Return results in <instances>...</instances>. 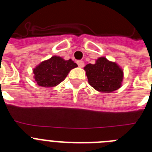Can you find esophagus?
Here are the masks:
<instances>
[{
	"instance_id": "1",
	"label": "esophagus",
	"mask_w": 152,
	"mask_h": 152,
	"mask_svg": "<svg viewBox=\"0 0 152 152\" xmlns=\"http://www.w3.org/2000/svg\"><path fill=\"white\" fill-rule=\"evenodd\" d=\"M77 63V64H78V66L80 67V68H83V67L84 66V62L83 61H78Z\"/></svg>"
}]
</instances>
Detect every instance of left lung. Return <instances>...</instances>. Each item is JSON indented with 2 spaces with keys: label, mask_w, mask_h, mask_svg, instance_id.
Segmentation results:
<instances>
[{
  "label": "left lung",
  "mask_w": 152,
  "mask_h": 152,
  "mask_svg": "<svg viewBox=\"0 0 152 152\" xmlns=\"http://www.w3.org/2000/svg\"><path fill=\"white\" fill-rule=\"evenodd\" d=\"M88 83L96 91L111 93L119 89L122 85L123 71L116 62L100 57L94 64H88L84 68Z\"/></svg>",
  "instance_id": "left-lung-1"
}]
</instances>
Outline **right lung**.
<instances>
[{
    "label": "right lung",
    "mask_w": 152,
    "mask_h": 152,
    "mask_svg": "<svg viewBox=\"0 0 152 152\" xmlns=\"http://www.w3.org/2000/svg\"><path fill=\"white\" fill-rule=\"evenodd\" d=\"M77 67L72 59L64 60L59 56H52L33 69L34 78L39 86L55 87L65 79L69 72Z\"/></svg>",
    "instance_id": "obj_1"
}]
</instances>
